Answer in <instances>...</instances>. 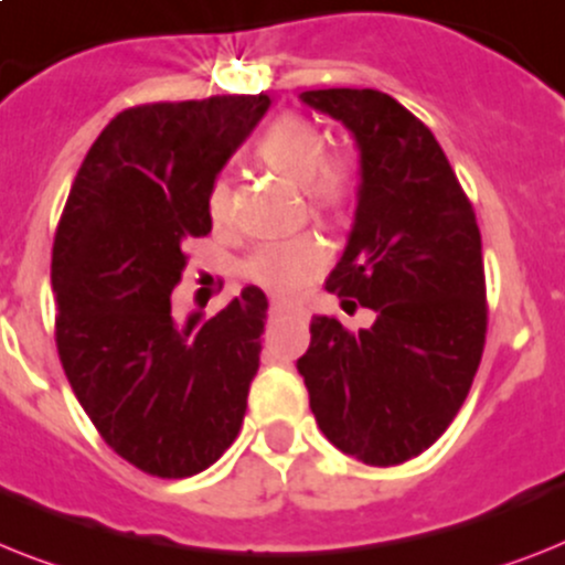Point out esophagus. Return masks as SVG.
<instances>
[{
    "mask_svg": "<svg viewBox=\"0 0 565 565\" xmlns=\"http://www.w3.org/2000/svg\"><path fill=\"white\" fill-rule=\"evenodd\" d=\"M287 313H290V305H284V301H273L269 305V319H281Z\"/></svg>",
    "mask_w": 565,
    "mask_h": 565,
    "instance_id": "34e87169",
    "label": "esophagus"
}]
</instances>
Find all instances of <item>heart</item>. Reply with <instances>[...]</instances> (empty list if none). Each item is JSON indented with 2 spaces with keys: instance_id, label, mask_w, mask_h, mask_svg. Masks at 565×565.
<instances>
[{
  "instance_id": "b5f03b06",
  "label": "heart",
  "mask_w": 565,
  "mask_h": 565,
  "mask_svg": "<svg viewBox=\"0 0 565 565\" xmlns=\"http://www.w3.org/2000/svg\"><path fill=\"white\" fill-rule=\"evenodd\" d=\"M322 132L313 124L298 116H281L260 136L258 153L260 164L278 177L290 179L292 185H305V194L316 211H337L348 196V171L342 162L324 156ZM211 220H226L228 214V182L217 179L209 191ZM322 243L313 237H298L290 243H275L255 252V258L246 264L249 278L269 287V290L292 296L305 284H310L324 269Z\"/></svg>"
}]
</instances>
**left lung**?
I'll return each instance as SVG.
<instances>
[{"mask_svg":"<svg viewBox=\"0 0 565 565\" xmlns=\"http://www.w3.org/2000/svg\"><path fill=\"white\" fill-rule=\"evenodd\" d=\"M298 98L342 121L360 150L354 223L324 287L377 319L348 333L337 316H313L296 369L333 447L365 465H403L447 433L481 362L488 307L473 205L429 127L392 95Z\"/></svg>","mask_w":565,"mask_h":565,"instance_id":"8db88e82","label":"left lung"}]
</instances>
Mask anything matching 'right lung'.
Segmentation results:
<instances>
[{
    "label": "right lung",
    "instance_id": "obj_1",
    "mask_svg": "<svg viewBox=\"0 0 565 565\" xmlns=\"http://www.w3.org/2000/svg\"><path fill=\"white\" fill-rule=\"evenodd\" d=\"M267 95L118 113L77 171L52 252L57 351L100 438L159 479L203 473L241 433L267 296L177 319L188 237L211 232L209 191Z\"/></svg>",
    "mask_w": 565,
    "mask_h": 565
}]
</instances>
